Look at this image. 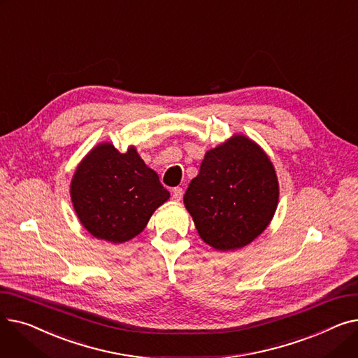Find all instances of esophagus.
<instances>
[{
  "mask_svg": "<svg viewBox=\"0 0 358 358\" xmlns=\"http://www.w3.org/2000/svg\"><path fill=\"white\" fill-rule=\"evenodd\" d=\"M182 194H184V192L181 187H176V189H173V200L180 201L182 199Z\"/></svg>",
  "mask_w": 358,
  "mask_h": 358,
  "instance_id": "1",
  "label": "esophagus"
}]
</instances>
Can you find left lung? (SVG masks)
Listing matches in <instances>:
<instances>
[{"instance_id": "obj_1", "label": "left lung", "mask_w": 358, "mask_h": 358, "mask_svg": "<svg viewBox=\"0 0 358 358\" xmlns=\"http://www.w3.org/2000/svg\"><path fill=\"white\" fill-rule=\"evenodd\" d=\"M278 194L275 169L264 149L235 134L204 154L184 206L200 238L224 252L247 247L267 229Z\"/></svg>"}]
</instances>
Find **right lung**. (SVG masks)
<instances>
[{
  "label": "right lung",
  "instance_id": "add662e5",
  "mask_svg": "<svg viewBox=\"0 0 358 358\" xmlns=\"http://www.w3.org/2000/svg\"><path fill=\"white\" fill-rule=\"evenodd\" d=\"M69 193L83 227L94 238L111 243L138 236L169 199L158 174L134 145L122 154L111 142L96 145L83 158Z\"/></svg>",
  "mask_w": 358,
  "mask_h": 358
}]
</instances>
